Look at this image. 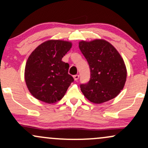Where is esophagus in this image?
Instances as JSON below:
<instances>
[{
  "instance_id": "obj_1",
  "label": "esophagus",
  "mask_w": 148,
  "mask_h": 148,
  "mask_svg": "<svg viewBox=\"0 0 148 148\" xmlns=\"http://www.w3.org/2000/svg\"><path fill=\"white\" fill-rule=\"evenodd\" d=\"M79 75H78V74H76V75L74 76V79L75 81H77V80L79 79Z\"/></svg>"
}]
</instances>
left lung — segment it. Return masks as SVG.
<instances>
[{
    "mask_svg": "<svg viewBox=\"0 0 148 148\" xmlns=\"http://www.w3.org/2000/svg\"><path fill=\"white\" fill-rule=\"evenodd\" d=\"M79 45L90 69V81L80 85L84 96L95 103L118 96L127 79L126 66L118 51L103 40L81 41Z\"/></svg>",
    "mask_w": 148,
    "mask_h": 148,
    "instance_id": "8db88e82",
    "label": "left lung"
}]
</instances>
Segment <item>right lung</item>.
<instances>
[{
	"instance_id": "1",
	"label": "right lung",
	"mask_w": 148,
	"mask_h": 148,
	"mask_svg": "<svg viewBox=\"0 0 148 148\" xmlns=\"http://www.w3.org/2000/svg\"><path fill=\"white\" fill-rule=\"evenodd\" d=\"M72 47L62 40H49L39 45L28 57L25 81L36 99L52 103L63 97L74 78L68 74L69 65L62 58Z\"/></svg>"
}]
</instances>
